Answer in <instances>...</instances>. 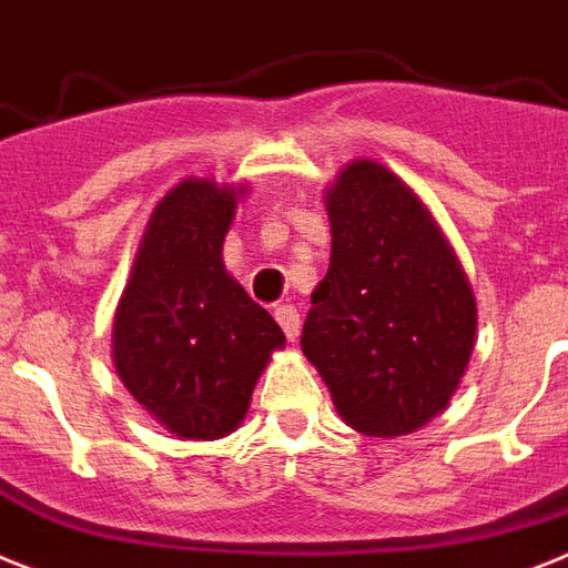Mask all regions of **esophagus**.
Instances as JSON below:
<instances>
[{
	"label": "esophagus",
	"instance_id": "esophagus-1",
	"mask_svg": "<svg viewBox=\"0 0 568 568\" xmlns=\"http://www.w3.org/2000/svg\"><path fill=\"white\" fill-rule=\"evenodd\" d=\"M275 322L281 324V331H284V336H287L290 342H295V338H298L302 318H298V310H295L293 304H278V307H275Z\"/></svg>",
	"mask_w": 568,
	"mask_h": 568
}]
</instances>
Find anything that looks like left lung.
<instances>
[{
  "instance_id": "obj_1",
  "label": "left lung",
  "mask_w": 568,
  "mask_h": 568,
  "mask_svg": "<svg viewBox=\"0 0 568 568\" xmlns=\"http://www.w3.org/2000/svg\"><path fill=\"white\" fill-rule=\"evenodd\" d=\"M324 201L331 270L310 295L302 351L353 430L410 434L468 367L471 284L425 203L376 160L344 166Z\"/></svg>"
}]
</instances>
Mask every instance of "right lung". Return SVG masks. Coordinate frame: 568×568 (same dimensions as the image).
<instances>
[{
	"mask_svg": "<svg viewBox=\"0 0 568 568\" xmlns=\"http://www.w3.org/2000/svg\"><path fill=\"white\" fill-rule=\"evenodd\" d=\"M241 189L186 178L154 206L114 313V367L129 394L181 439L241 425L284 333L224 270Z\"/></svg>",
	"mask_w": 568,
	"mask_h": 568,
	"instance_id": "right-lung-1",
	"label": "right lung"
}]
</instances>
